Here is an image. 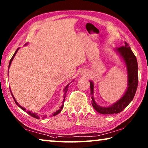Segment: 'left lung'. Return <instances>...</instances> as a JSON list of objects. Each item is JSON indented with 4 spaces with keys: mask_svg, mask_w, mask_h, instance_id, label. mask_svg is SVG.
I'll return each mask as SVG.
<instances>
[{
    "mask_svg": "<svg viewBox=\"0 0 148 148\" xmlns=\"http://www.w3.org/2000/svg\"><path fill=\"white\" fill-rule=\"evenodd\" d=\"M116 50L123 59L127 65V71H128V87L122 98L112 106L106 108L99 106L95 102L92 96V107L96 111L102 114H118L122 112L133 99L137 89L138 84V68L136 57L132 51L129 44L125 42V46L119 47V48H117ZM93 87L92 82H90L91 95L93 94Z\"/></svg>",
    "mask_w": 148,
    "mask_h": 148,
    "instance_id": "left-lung-1",
    "label": "left lung"
}]
</instances>
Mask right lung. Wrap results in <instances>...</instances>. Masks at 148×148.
I'll use <instances>...</instances> for the list:
<instances>
[{
  "mask_svg": "<svg viewBox=\"0 0 148 148\" xmlns=\"http://www.w3.org/2000/svg\"><path fill=\"white\" fill-rule=\"evenodd\" d=\"M18 49H19V48H17V50L16 51V52H15L14 53V56H12V57L11 58V59H10V62H9V66H8V68H10V64H11V62H12V60H13V59H14V57H15V56H16V53H17V51H18ZM69 85H67V86H66V87H65V89H64V99H63V101H62V104H64V99H65V96H66V93L67 92V91H68V89H69ZM10 92H11V90H10ZM11 94H12V97H13V99H14V101H15V102H16V104L17 105V106H18L20 108H21V110H23V111H26V109L25 108H24L23 107H22V106H20V105L17 103V101H16V100L15 99V98H14V97L13 96V95H12V92H11ZM63 108V104L61 106V108H60V110H57V111L56 112H54L53 113V116H56V115H57L58 114H59L60 112H61V110ZM27 113L28 114H29L30 116H32L33 117H34V118H36V119H40V116H38V115H37L36 114H34V113H31V112H30V111H27ZM44 117H45V116H44L43 117V118Z\"/></svg>",
  "mask_w": 148,
  "mask_h": 148,
  "instance_id": "obj_1",
  "label": "right lung"
}]
</instances>
